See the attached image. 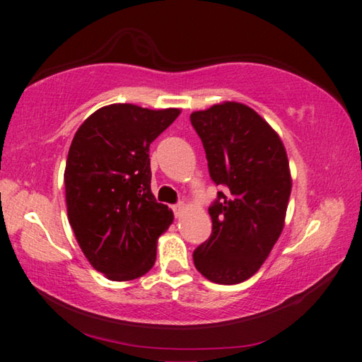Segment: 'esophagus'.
Returning a JSON list of instances; mask_svg holds the SVG:
<instances>
[{
	"label": "esophagus",
	"mask_w": 362,
	"mask_h": 362,
	"mask_svg": "<svg viewBox=\"0 0 362 362\" xmlns=\"http://www.w3.org/2000/svg\"><path fill=\"white\" fill-rule=\"evenodd\" d=\"M173 211H174V216H175L177 218H180V217L183 216V212H185V204H183V203L175 204V206L173 207Z\"/></svg>",
	"instance_id": "obj_1"
}]
</instances>
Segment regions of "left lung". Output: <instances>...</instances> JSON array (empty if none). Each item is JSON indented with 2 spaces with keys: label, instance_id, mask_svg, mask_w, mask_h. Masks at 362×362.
Instances as JSON below:
<instances>
[{
  "label": "left lung",
  "instance_id": "1",
  "mask_svg": "<svg viewBox=\"0 0 362 362\" xmlns=\"http://www.w3.org/2000/svg\"><path fill=\"white\" fill-rule=\"evenodd\" d=\"M189 119L211 179L228 188L209 207L212 233L193 252L194 267L212 283H243L259 272L284 228L292 189L284 144L240 102L216 103Z\"/></svg>",
  "mask_w": 362,
  "mask_h": 362
}]
</instances>
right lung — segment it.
<instances>
[{"instance_id":"1","label":"right lung","mask_w":362,"mask_h":362,"mask_svg":"<svg viewBox=\"0 0 362 362\" xmlns=\"http://www.w3.org/2000/svg\"><path fill=\"white\" fill-rule=\"evenodd\" d=\"M180 108L112 103L86 119L65 166L69 222L86 259L112 281L144 276L174 214L151 193L150 144Z\"/></svg>"}]
</instances>
